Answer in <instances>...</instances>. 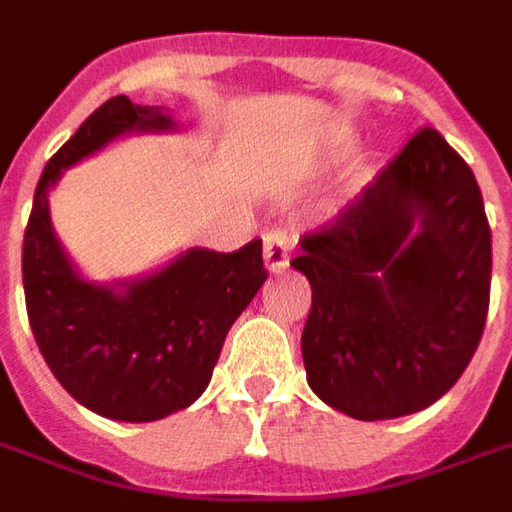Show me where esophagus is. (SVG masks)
I'll list each match as a JSON object with an SVG mask.
<instances>
[{
	"label": "esophagus",
	"mask_w": 512,
	"mask_h": 512,
	"mask_svg": "<svg viewBox=\"0 0 512 512\" xmlns=\"http://www.w3.org/2000/svg\"><path fill=\"white\" fill-rule=\"evenodd\" d=\"M290 252H293V241L285 230H268L263 235V263L268 271H279L288 266Z\"/></svg>",
	"instance_id": "obj_1"
}]
</instances>
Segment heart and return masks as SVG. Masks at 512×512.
Returning <instances> with one entry per match:
<instances>
[{
	"mask_svg": "<svg viewBox=\"0 0 512 512\" xmlns=\"http://www.w3.org/2000/svg\"><path fill=\"white\" fill-rule=\"evenodd\" d=\"M362 183H365V180H362V178L354 180V186H351V191H348V200H351L354 194H359V189H362Z\"/></svg>",
	"mask_w": 512,
	"mask_h": 512,
	"instance_id": "obj_1",
	"label": "heart"
}]
</instances>
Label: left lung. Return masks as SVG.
Here are the masks:
<instances>
[{
    "label": "left lung",
    "instance_id": "1",
    "mask_svg": "<svg viewBox=\"0 0 512 512\" xmlns=\"http://www.w3.org/2000/svg\"><path fill=\"white\" fill-rule=\"evenodd\" d=\"M290 266L310 279L301 334L307 384L348 417L428 408L461 378L483 337L491 230L472 169L433 128Z\"/></svg>",
    "mask_w": 512,
    "mask_h": 512
}]
</instances>
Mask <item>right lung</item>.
I'll return each instance as SVG.
<instances>
[{
  "mask_svg": "<svg viewBox=\"0 0 512 512\" xmlns=\"http://www.w3.org/2000/svg\"><path fill=\"white\" fill-rule=\"evenodd\" d=\"M164 106L109 98L49 158L24 233V296L35 343L73 400L117 422H153L208 389L224 337L268 279L260 241L238 252L191 246L150 274L93 282L65 252L49 197L65 169L128 134H164Z\"/></svg>",
  "mask_w": 512,
  "mask_h": 512,
  "instance_id": "1",
  "label": "right lung"
}]
</instances>
